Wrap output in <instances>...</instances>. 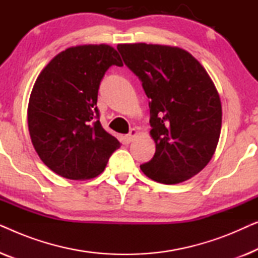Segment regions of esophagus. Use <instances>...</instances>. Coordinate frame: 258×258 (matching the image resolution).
I'll use <instances>...</instances> for the list:
<instances>
[{
    "label": "esophagus",
    "instance_id": "esophagus-1",
    "mask_svg": "<svg viewBox=\"0 0 258 258\" xmlns=\"http://www.w3.org/2000/svg\"><path fill=\"white\" fill-rule=\"evenodd\" d=\"M137 135V130L135 129V128H133L132 130H130L129 132V134L128 135L125 136V140H126V142H132V141L135 139V136Z\"/></svg>",
    "mask_w": 258,
    "mask_h": 258
}]
</instances>
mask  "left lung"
Instances as JSON below:
<instances>
[{
	"label": "left lung",
	"instance_id": "left-lung-1",
	"mask_svg": "<svg viewBox=\"0 0 258 258\" xmlns=\"http://www.w3.org/2000/svg\"><path fill=\"white\" fill-rule=\"evenodd\" d=\"M117 50L150 98L156 151L141 170L164 184L191 178L209 163L220 139L222 105L213 81L181 48L134 43Z\"/></svg>",
	"mask_w": 258,
	"mask_h": 258
}]
</instances>
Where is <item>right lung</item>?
I'll use <instances>...</instances> for the list:
<instances>
[{
  "instance_id": "right-lung-1",
  "label": "right lung",
  "mask_w": 258,
  "mask_h": 258,
  "mask_svg": "<svg viewBox=\"0 0 258 258\" xmlns=\"http://www.w3.org/2000/svg\"><path fill=\"white\" fill-rule=\"evenodd\" d=\"M111 66L123 63L110 45L68 48L34 84L28 105L31 142L42 162L62 177H96L119 147L102 128L97 108L101 81Z\"/></svg>"
}]
</instances>
